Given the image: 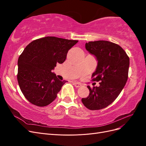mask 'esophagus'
I'll list each match as a JSON object with an SVG mask.
<instances>
[{"instance_id":"obj_1","label":"esophagus","mask_w":146,"mask_h":146,"mask_svg":"<svg viewBox=\"0 0 146 146\" xmlns=\"http://www.w3.org/2000/svg\"><path fill=\"white\" fill-rule=\"evenodd\" d=\"M73 84L76 88H79L82 86L81 84L80 83H78V82H73Z\"/></svg>"}]
</instances>
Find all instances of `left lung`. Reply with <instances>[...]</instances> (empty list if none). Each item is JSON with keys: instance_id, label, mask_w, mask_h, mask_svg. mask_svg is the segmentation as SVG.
<instances>
[{"instance_id": "obj_1", "label": "left lung", "mask_w": 146, "mask_h": 146, "mask_svg": "<svg viewBox=\"0 0 146 146\" xmlns=\"http://www.w3.org/2000/svg\"><path fill=\"white\" fill-rule=\"evenodd\" d=\"M86 49L98 61L92 80L100 82L99 86L91 88L90 94L82 102L91 110H101L115 100L125 85L130 64L129 57L118 44L108 41L86 42Z\"/></svg>"}]
</instances>
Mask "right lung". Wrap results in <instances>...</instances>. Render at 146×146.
<instances>
[{
  "mask_svg": "<svg viewBox=\"0 0 146 146\" xmlns=\"http://www.w3.org/2000/svg\"><path fill=\"white\" fill-rule=\"evenodd\" d=\"M77 40L54 36L37 39L19 56L17 78L20 89L31 104L45 107L54 101L66 81L52 72L56 63H63L68 50Z\"/></svg>",
  "mask_w": 146,
  "mask_h": 146,
  "instance_id": "right-lung-1",
  "label": "right lung"
}]
</instances>
